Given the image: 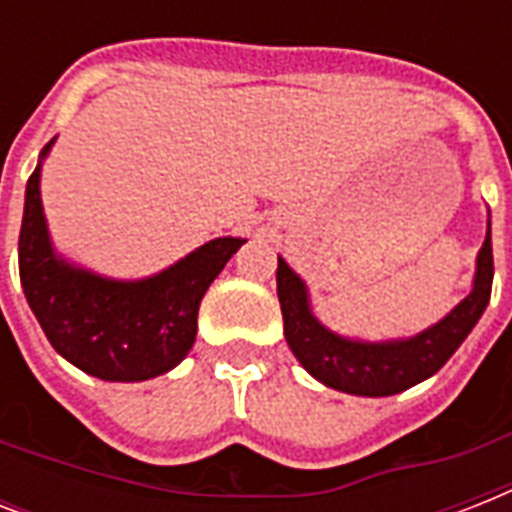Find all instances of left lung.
I'll return each mask as SVG.
<instances>
[{
  "label": "left lung",
  "instance_id": "1",
  "mask_svg": "<svg viewBox=\"0 0 512 512\" xmlns=\"http://www.w3.org/2000/svg\"><path fill=\"white\" fill-rule=\"evenodd\" d=\"M492 279V231H486L484 247L478 252L473 292L444 321H438L436 327L412 340L369 345L342 340L321 327L308 308L303 281L297 279L281 257L276 268L284 335L292 353L316 380L353 396H393L436 374L486 311L492 297Z\"/></svg>",
  "mask_w": 512,
  "mask_h": 512
}]
</instances>
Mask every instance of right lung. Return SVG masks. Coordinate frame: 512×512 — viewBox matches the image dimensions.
<instances>
[{"mask_svg":"<svg viewBox=\"0 0 512 512\" xmlns=\"http://www.w3.org/2000/svg\"><path fill=\"white\" fill-rule=\"evenodd\" d=\"M47 148L50 143L42 154ZM241 244L244 239L209 241L170 271L132 284L74 271L52 255L36 167L18 239L20 284L39 327L66 361L100 380H151L191 350L201 297Z\"/></svg>","mask_w":512,"mask_h":512,"instance_id":"right-lung-1","label":"right lung"}]
</instances>
